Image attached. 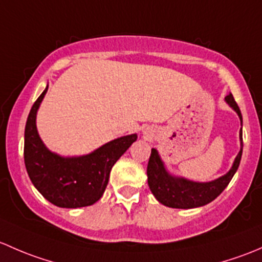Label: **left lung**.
Masks as SVG:
<instances>
[{
  "instance_id": "left-lung-1",
  "label": "left lung",
  "mask_w": 262,
  "mask_h": 262,
  "mask_svg": "<svg viewBox=\"0 0 262 262\" xmlns=\"http://www.w3.org/2000/svg\"><path fill=\"white\" fill-rule=\"evenodd\" d=\"M226 102L237 112L239 120L242 123V115L234 101L233 96L228 94L226 96ZM239 139H241V150L238 155L234 159V163L232 165L231 170L223 177L208 183H196L184 179V178L172 177L164 168V164L159 156L158 151L151 149V155L147 164V183L151 193L155 195V198L161 204L170 208L189 209L196 208V207L206 206L214 201L223 190L227 187L228 183L233 178L234 172L237 171L241 161L242 156V128L239 132Z\"/></svg>"
}]
</instances>
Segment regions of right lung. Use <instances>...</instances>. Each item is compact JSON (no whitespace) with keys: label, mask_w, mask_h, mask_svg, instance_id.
<instances>
[{"label":"right lung","mask_w":262,"mask_h":262,"mask_svg":"<svg viewBox=\"0 0 262 262\" xmlns=\"http://www.w3.org/2000/svg\"><path fill=\"white\" fill-rule=\"evenodd\" d=\"M48 87L32 104L25 126L24 160L29 178L45 199L61 208L96 203L106 190L110 172L137 135L120 137L88 155L61 158L45 147L36 130V112Z\"/></svg>","instance_id":"add662e5"}]
</instances>
